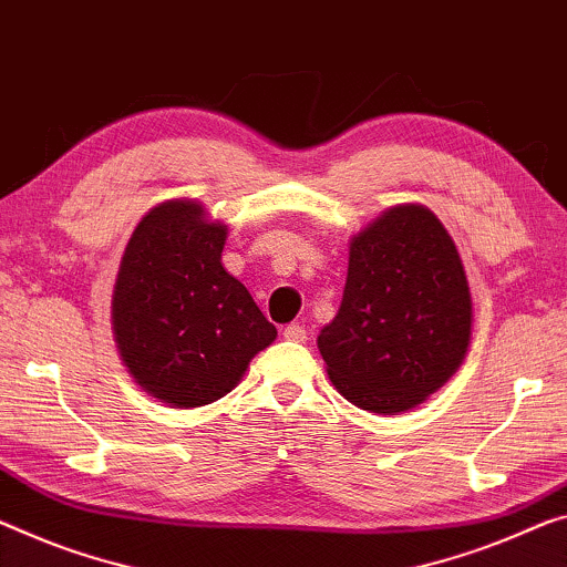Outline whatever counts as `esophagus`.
<instances>
[{
    "mask_svg": "<svg viewBox=\"0 0 567 567\" xmlns=\"http://www.w3.org/2000/svg\"><path fill=\"white\" fill-rule=\"evenodd\" d=\"M284 339H289V342H307V329L299 324H289L284 329Z\"/></svg>",
    "mask_w": 567,
    "mask_h": 567,
    "instance_id": "obj_1",
    "label": "esophagus"
}]
</instances>
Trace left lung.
<instances>
[{
    "label": "left lung",
    "instance_id": "1",
    "mask_svg": "<svg viewBox=\"0 0 567 567\" xmlns=\"http://www.w3.org/2000/svg\"><path fill=\"white\" fill-rule=\"evenodd\" d=\"M458 250L423 205H395L357 233L342 307L321 329L334 388L370 413L421 405L458 370L472 339Z\"/></svg>",
    "mask_w": 567,
    "mask_h": 567
}]
</instances>
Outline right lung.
Returning <instances> with one entry per match:
<instances>
[{
	"label": "right lung",
	"instance_id": "1",
	"mask_svg": "<svg viewBox=\"0 0 567 567\" xmlns=\"http://www.w3.org/2000/svg\"><path fill=\"white\" fill-rule=\"evenodd\" d=\"M228 225L193 199H167L128 238L113 286L121 360L146 393L174 408L215 403L238 385L276 327L220 264Z\"/></svg>",
	"mask_w": 567,
	"mask_h": 567
}]
</instances>
